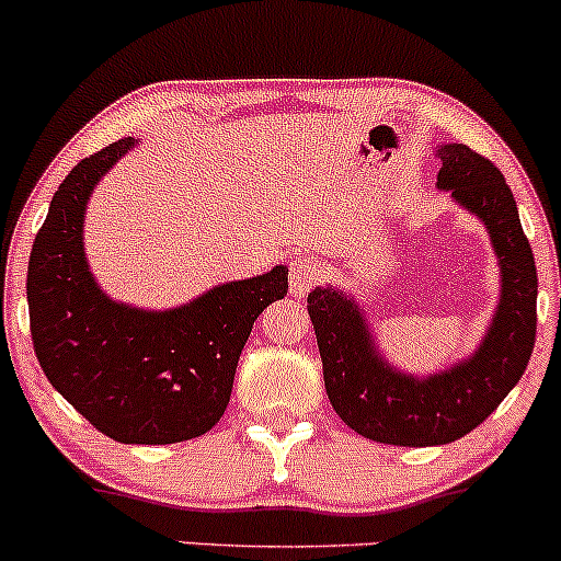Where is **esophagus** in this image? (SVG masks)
<instances>
[{
    "instance_id": "esophagus-1",
    "label": "esophagus",
    "mask_w": 561,
    "mask_h": 561,
    "mask_svg": "<svg viewBox=\"0 0 561 561\" xmlns=\"http://www.w3.org/2000/svg\"><path fill=\"white\" fill-rule=\"evenodd\" d=\"M323 278L320 273V264L310 260V256H299V260L291 262V294L294 297H305L307 291Z\"/></svg>"
}]
</instances>
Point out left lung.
Returning a JSON list of instances; mask_svg holds the SVG:
<instances>
[{"mask_svg":"<svg viewBox=\"0 0 561 561\" xmlns=\"http://www.w3.org/2000/svg\"><path fill=\"white\" fill-rule=\"evenodd\" d=\"M437 156V185L482 219L501 264V301L480 350L443 374L413 379L381 360L355 301L336 288L307 297L333 411L363 437L402 448L445 445L477 430L525 374L538 320L533 249L499 167L461 142L443 145Z\"/></svg>","mask_w":561,"mask_h":561,"instance_id":"left-lung-1","label":"left lung"}]
</instances>
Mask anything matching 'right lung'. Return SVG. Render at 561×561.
Masks as SVG:
<instances>
[{"label":"right lung","mask_w":561,"mask_h":561,"mask_svg":"<svg viewBox=\"0 0 561 561\" xmlns=\"http://www.w3.org/2000/svg\"><path fill=\"white\" fill-rule=\"evenodd\" d=\"M131 145L81 159L53 196L28 260L31 342L49 383L94 430L116 443L169 445L222 419L251 325L286 297L288 270L225 283L169 312L111 301L87 267L81 225L92 187Z\"/></svg>","instance_id":"1"}]
</instances>
